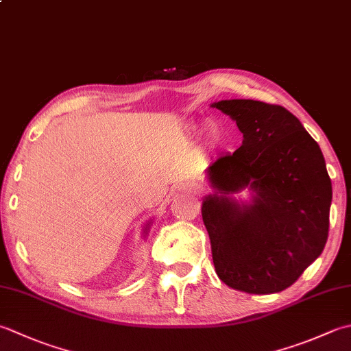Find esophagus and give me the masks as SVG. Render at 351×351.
Masks as SVG:
<instances>
[{
    "mask_svg": "<svg viewBox=\"0 0 351 351\" xmlns=\"http://www.w3.org/2000/svg\"><path fill=\"white\" fill-rule=\"evenodd\" d=\"M184 190H185V191H190V193H191V191H195V189L191 187V185H189V184L184 185Z\"/></svg>",
    "mask_w": 351,
    "mask_h": 351,
    "instance_id": "1",
    "label": "esophagus"
}]
</instances>
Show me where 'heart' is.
<instances>
[{
    "mask_svg": "<svg viewBox=\"0 0 351 351\" xmlns=\"http://www.w3.org/2000/svg\"><path fill=\"white\" fill-rule=\"evenodd\" d=\"M208 136H210V140L213 141V143H219L222 140V132H221V129H219V126H216V125H210L208 126Z\"/></svg>",
    "mask_w": 351,
    "mask_h": 351,
    "instance_id": "b5f03b06",
    "label": "heart"
}]
</instances>
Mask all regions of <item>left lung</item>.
I'll return each mask as SVG.
<instances>
[{
  "label": "left lung",
  "mask_w": 351,
  "mask_h": 351,
  "mask_svg": "<svg viewBox=\"0 0 351 351\" xmlns=\"http://www.w3.org/2000/svg\"><path fill=\"white\" fill-rule=\"evenodd\" d=\"M243 143L207 169L215 195L202 204L213 263L223 283L246 293L287 289L317 260L328 237L332 181L318 143L280 105L222 100ZM250 186L240 208L228 194Z\"/></svg>",
  "instance_id": "1"
}]
</instances>
